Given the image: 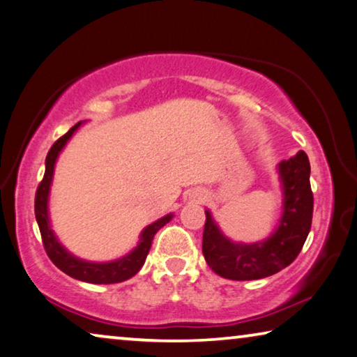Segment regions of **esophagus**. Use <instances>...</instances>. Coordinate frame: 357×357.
Listing matches in <instances>:
<instances>
[{"label":"esophagus","mask_w":357,"mask_h":357,"mask_svg":"<svg viewBox=\"0 0 357 357\" xmlns=\"http://www.w3.org/2000/svg\"><path fill=\"white\" fill-rule=\"evenodd\" d=\"M193 197H195V199H196L197 202H204L207 196H206L204 191H199V190H196V191H193Z\"/></svg>","instance_id":"1"}]
</instances>
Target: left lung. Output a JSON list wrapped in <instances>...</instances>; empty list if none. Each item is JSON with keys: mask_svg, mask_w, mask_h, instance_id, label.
Wrapping results in <instances>:
<instances>
[{"mask_svg": "<svg viewBox=\"0 0 357 357\" xmlns=\"http://www.w3.org/2000/svg\"><path fill=\"white\" fill-rule=\"evenodd\" d=\"M310 172L305 151L278 164L282 212L278 227L263 241L236 243L223 234L211 211L206 209L202 254L213 273L231 281H254L281 271L297 259L311 228Z\"/></svg>", "mask_w": 357, "mask_h": 357, "instance_id": "8db88e82", "label": "left lung"}]
</instances>
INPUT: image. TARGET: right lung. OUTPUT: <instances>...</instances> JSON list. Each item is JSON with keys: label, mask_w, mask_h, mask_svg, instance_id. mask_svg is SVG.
Returning a JSON list of instances; mask_svg holds the SVG:
<instances>
[{"label": "right lung", "mask_w": 357, "mask_h": 357, "mask_svg": "<svg viewBox=\"0 0 357 357\" xmlns=\"http://www.w3.org/2000/svg\"><path fill=\"white\" fill-rule=\"evenodd\" d=\"M83 121L75 124L67 134L51 146L47 156H46V171L43 182L40 183L36 190L35 197V215L38 227H40L43 244H45L46 254L49 259L52 260L59 270H62L68 276L78 279V281L91 282V284H116L128 281L129 278H132L134 274L140 271V268L144 266L146 260L148 252H150L153 238L158 233V229H161L164 225L172 220L174 213H167L161 218H158L156 222H153L142 229L139 236V243L135 248L123 257H119L116 260L112 261H89L83 260L79 257L71 254L68 249H65V245L60 243L59 238L54 233L51 217H49V195H51V185L54 178V171H56V162L59 160L60 153L68 144V140L73 137V134L81 128Z\"/></svg>", "instance_id": "obj_1"}]
</instances>
